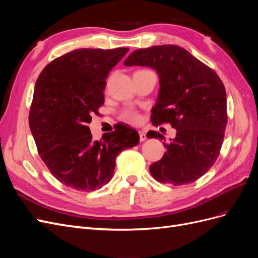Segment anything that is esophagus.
Masks as SVG:
<instances>
[{
	"label": "esophagus",
	"instance_id": "obj_1",
	"mask_svg": "<svg viewBox=\"0 0 258 258\" xmlns=\"http://www.w3.org/2000/svg\"><path fill=\"white\" fill-rule=\"evenodd\" d=\"M139 136H140V142H144L145 140L147 139L146 138V135H145V132L144 131H141V130H139Z\"/></svg>",
	"mask_w": 258,
	"mask_h": 258
}]
</instances>
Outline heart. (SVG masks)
Masks as SVG:
<instances>
[{"label":"heart","instance_id":"1","mask_svg":"<svg viewBox=\"0 0 258 258\" xmlns=\"http://www.w3.org/2000/svg\"><path fill=\"white\" fill-rule=\"evenodd\" d=\"M120 118L124 121L130 122V123H139L140 120H141V116H140L139 113H137L135 111L126 110L120 114Z\"/></svg>","mask_w":258,"mask_h":258}]
</instances>
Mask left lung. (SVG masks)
I'll return each instance as SVG.
<instances>
[{
	"instance_id": "8db88e82",
	"label": "left lung",
	"mask_w": 258,
	"mask_h": 258,
	"mask_svg": "<svg viewBox=\"0 0 258 258\" xmlns=\"http://www.w3.org/2000/svg\"><path fill=\"white\" fill-rule=\"evenodd\" d=\"M126 67L156 70L159 95L152 108L154 126L169 122L176 137L163 145L167 152L150 167L160 183L184 185L196 181L214 165L227 124L224 84L212 69L176 45L138 49L124 60ZM147 138L163 139L148 131Z\"/></svg>"
}]
</instances>
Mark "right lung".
Instances as JSON below:
<instances>
[{"instance_id":"add662e5","label":"right lung","mask_w":258,"mask_h":258,"mask_svg":"<svg viewBox=\"0 0 258 258\" xmlns=\"http://www.w3.org/2000/svg\"><path fill=\"white\" fill-rule=\"evenodd\" d=\"M129 48H81L56 58L36 81L29 124L38 154L59 182L96 190L110 182L117 155L139 144L137 130L118 123L93 141L91 115L104 103L112 69Z\"/></svg>"}]
</instances>
